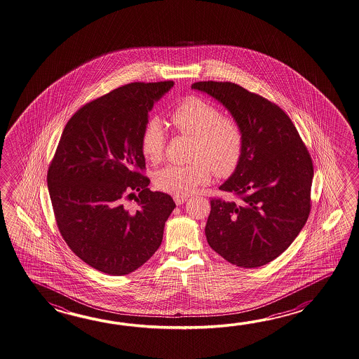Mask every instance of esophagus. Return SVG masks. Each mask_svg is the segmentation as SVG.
<instances>
[{
    "label": "esophagus",
    "mask_w": 359,
    "mask_h": 359,
    "mask_svg": "<svg viewBox=\"0 0 359 359\" xmlns=\"http://www.w3.org/2000/svg\"><path fill=\"white\" fill-rule=\"evenodd\" d=\"M186 201H187L186 196H175V203L177 205H182L183 203H186Z\"/></svg>",
    "instance_id": "1"
}]
</instances>
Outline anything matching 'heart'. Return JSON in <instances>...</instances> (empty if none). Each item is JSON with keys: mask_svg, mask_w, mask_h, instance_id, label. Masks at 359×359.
Segmentation results:
<instances>
[{"mask_svg": "<svg viewBox=\"0 0 359 359\" xmlns=\"http://www.w3.org/2000/svg\"><path fill=\"white\" fill-rule=\"evenodd\" d=\"M170 122L181 135L195 137L191 165H167L158 170L154 184L173 196H187L210 181L212 170L229 177L236 170L244 153V133L240 124L223 116L210 101L191 96L180 102ZM167 136L161 121L150 119L141 132L140 146L146 161L156 164L163 159Z\"/></svg>", "mask_w": 359, "mask_h": 359, "instance_id": "b5f03b06", "label": "heart"}]
</instances>
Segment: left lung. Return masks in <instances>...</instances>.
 I'll use <instances>...</instances> for the list:
<instances>
[{"label":"left lung","mask_w":359,"mask_h":359,"mask_svg":"<svg viewBox=\"0 0 359 359\" xmlns=\"http://www.w3.org/2000/svg\"><path fill=\"white\" fill-rule=\"evenodd\" d=\"M229 109L244 133V153L212 198L208 244L237 267L264 266L297 238L311 213L313 163L289 115L275 102L231 82H196Z\"/></svg>","instance_id":"obj_1"}]
</instances>
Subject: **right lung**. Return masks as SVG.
<instances>
[{
    "label": "right lung",
    "mask_w": 359,
    "mask_h": 359,
    "mask_svg": "<svg viewBox=\"0 0 359 359\" xmlns=\"http://www.w3.org/2000/svg\"><path fill=\"white\" fill-rule=\"evenodd\" d=\"M173 84L122 86L78 109L61 133L47 172L55 221L70 250L100 272L128 275L161 246L176 204L147 189L140 137L154 102ZM132 198L138 208L127 210Z\"/></svg>",
    "instance_id": "right-lung-1"
}]
</instances>
